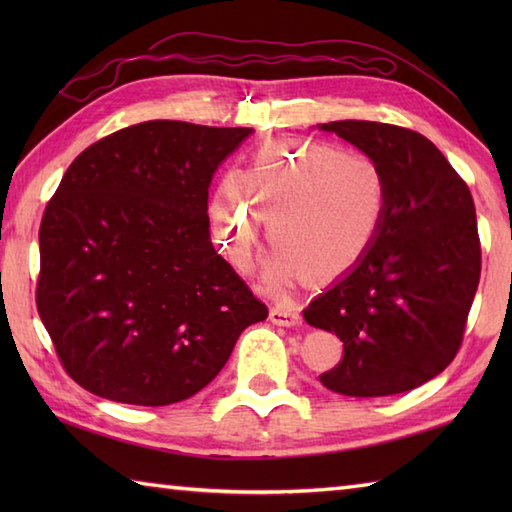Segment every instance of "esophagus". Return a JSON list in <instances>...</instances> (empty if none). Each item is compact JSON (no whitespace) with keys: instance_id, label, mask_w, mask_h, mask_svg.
I'll list each match as a JSON object with an SVG mask.
<instances>
[{"instance_id":"1","label":"esophagus","mask_w":512,"mask_h":512,"mask_svg":"<svg viewBox=\"0 0 512 512\" xmlns=\"http://www.w3.org/2000/svg\"><path fill=\"white\" fill-rule=\"evenodd\" d=\"M270 321L275 325H286V328H292V325L301 323V314L295 308H286V306H275L270 308Z\"/></svg>"}]
</instances>
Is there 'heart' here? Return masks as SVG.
Wrapping results in <instances>:
<instances>
[{
    "instance_id": "heart-1",
    "label": "heart",
    "mask_w": 512,
    "mask_h": 512,
    "mask_svg": "<svg viewBox=\"0 0 512 512\" xmlns=\"http://www.w3.org/2000/svg\"><path fill=\"white\" fill-rule=\"evenodd\" d=\"M389 204L383 165L358 149L270 140L242 176L228 173L211 198V231L222 255L244 270L270 220L275 244L264 266L273 288L310 277L330 281L361 262Z\"/></svg>"
}]
</instances>
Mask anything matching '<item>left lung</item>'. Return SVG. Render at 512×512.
I'll return each mask as SVG.
<instances>
[{"label": "left lung", "mask_w": 512, "mask_h": 512, "mask_svg": "<svg viewBox=\"0 0 512 512\" xmlns=\"http://www.w3.org/2000/svg\"><path fill=\"white\" fill-rule=\"evenodd\" d=\"M383 165L389 204L369 253L303 310L343 341L321 383L343 396L402 394L458 354L482 273L473 195L442 151L407 127L321 125Z\"/></svg>", "instance_id": "obj_1"}]
</instances>
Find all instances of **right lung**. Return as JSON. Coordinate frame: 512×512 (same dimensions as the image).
I'll return each mask as SVG.
<instances>
[{
  "label": "right lung",
  "mask_w": 512,
  "mask_h": 512,
  "mask_svg": "<svg viewBox=\"0 0 512 512\" xmlns=\"http://www.w3.org/2000/svg\"><path fill=\"white\" fill-rule=\"evenodd\" d=\"M248 127L147 121L74 158L39 226L37 310L92 394L162 407L220 374L268 317L209 237V187Z\"/></svg>",
  "instance_id": "right-lung-1"
}]
</instances>
